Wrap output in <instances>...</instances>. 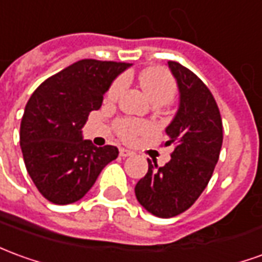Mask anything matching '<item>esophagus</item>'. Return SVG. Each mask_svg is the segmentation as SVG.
<instances>
[{"label": "esophagus", "mask_w": 262, "mask_h": 262, "mask_svg": "<svg viewBox=\"0 0 262 262\" xmlns=\"http://www.w3.org/2000/svg\"><path fill=\"white\" fill-rule=\"evenodd\" d=\"M119 155H120L122 157H129L132 156L133 153H132L130 150H127V149H120L119 150Z\"/></svg>", "instance_id": "34e87169"}]
</instances>
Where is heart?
Returning a JSON list of instances; mask_svg holds the SVG:
<instances>
[{"label":"heart","mask_w":262,"mask_h":262,"mask_svg":"<svg viewBox=\"0 0 262 262\" xmlns=\"http://www.w3.org/2000/svg\"><path fill=\"white\" fill-rule=\"evenodd\" d=\"M139 82L150 102L155 106H163L170 103L177 92L174 79L170 76V74H167L164 69H160V68H149V69L142 71L139 75ZM125 86L126 76L122 75L113 80V83L106 93L107 99H118L122 92L125 91ZM116 130L123 140L130 142L137 135L147 130V126L140 122H136V120H132V119H122L116 123Z\"/></svg>","instance_id":"heart-1"}]
</instances>
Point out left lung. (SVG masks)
<instances>
[{
	"mask_svg": "<svg viewBox=\"0 0 262 262\" xmlns=\"http://www.w3.org/2000/svg\"><path fill=\"white\" fill-rule=\"evenodd\" d=\"M174 76L180 102L166 127L173 146L169 163L149 170L135 187L137 201L149 213L170 219L190 208L207 187L223 144V122L219 106L203 80L179 62H167Z\"/></svg>",
	"mask_w": 262,
	"mask_h": 262,
	"instance_id": "left-lung-1",
	"label": "left lung"
}]
</instances>
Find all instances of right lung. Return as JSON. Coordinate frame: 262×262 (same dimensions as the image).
Here are the masks:
<instances>
[{
	"label": "right lung",
	"mask_w": 262,
	"mask_h": 262,
	"mask_svg": "<svg viewBox=\"0 0 262 262\" xmlns=\"http://www.w3.org/2000/svg\"><path fill=\"white\" fill-rule=\"evenodd\" d=\"M130 63L82 59L41 83L25 106L19 144L29 177L47 200L71 204L91 190L118 147H96L82 127Z\"/></svg>",
	"instance_id": "add662e5"
}]
</instances>
